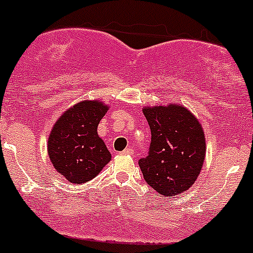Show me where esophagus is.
<instances>
[{"mask_svg":"<svg viewBox=\"0 0 253 253\" xmlns=\"http://www.w3.org/2000/svg\"><path fill=\"white\" fill-rule=\"evenodd\" d=\"M132 153H134V150H132L131 148H126V149H124L121 154L122 155H131Z\"/></svg>","mask_w":253,"mask_h":253,"instance_id":"esophagus-1","label":"esophagus"}]
</instances>
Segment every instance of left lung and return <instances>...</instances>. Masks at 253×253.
I'll use <instances>...</instances> for the list:
<instances>
[{
    "label": "left lung",
    "instance_id": "1",
    "mask_svg": "<svg viewBox=\"0 0 253 253\" xmlns=\"http://www.w3.org/2000/svg\"><path fill=\"white\" fill-rule=\"evenodd\" d=\"M152 141L138 165L146 183L158 194L179 195L197 179L206 157V138L197 118L184 106L146 107Z\"/></svg>",
    "mask_w": 253,
    "mask_h": 253
}]
</instances>
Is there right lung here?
I'll list each match as a JSON object with an SVG mask.
<instances>
[{
	"label": "right lung",
	"instance_id": "1",
	"mask_svg": "<svg viewBox=\"0 0 253 253\" xmlns=\"http://www.w3.org/2000/svg\"><path fill=\"white\" fill-rule=\"evenodd\" d=\"M107 110L99 100L81 101L65 111L52 127L47 141L50 160L70 183L89 181L111 160L96 131Z\"/></svg>",
	"mask_w": 253,
	"mask_h": 253
}]
</instances>
